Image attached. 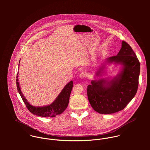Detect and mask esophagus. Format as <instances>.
Returning <instances> with one entry per match:
<instances>
[{"instance_id": "34e87169", "label": "esophagus", "mask_w": 150, "mask_h": 150, "mask_svg": "<svg viewBox=\"0 0 150 150\" xmlns=\"http://www.w3.org/2000/svg\"><path fill=\"white\" fill-rule=\"evenodd\" d=\"M86 76H87V74L86 72H82L79 75V77L80 79H84L86 77Z\"/></svg>"}]
</instances>
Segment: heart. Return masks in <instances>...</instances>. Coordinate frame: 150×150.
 Listing matches in <instances>:
<instances>
[{
	"label": "heart",
	"mask_w": 150,
	"mask_h": 150,
	"mask_svg": "<svg viewBox=\"0 0 150 150\" xmlns=\"http://www.w3.org/2000/svg\"><path fill=\"white\" fill-rule=\"evenodd\" d=\"M69 69V67H67V68H66V70H67Z\"/></svg>",
	"instance_id": "obj_1"
}]
</instances>
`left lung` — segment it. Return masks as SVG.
<instances>
[{"label": "left lung", "mask_w": 150, "mask_h": 150, "mask_svg": "<svg viewBox=\"0 0 150 150\" xmlns=\"http://www.w3.org/2000/svg\"><path fill=\"white\" fill-rule=\"evenodd\" d=\"M121 65L120 72L114 78L99 79L91 81L87 87L89 102L100 114H109L120 111L134 97L139 86L140 62L131 47L124 41L118 54L107 58L96 72L102 76L107 64Z\"/></svg>", "instance_id": "left-lung-1"}]
</instances>
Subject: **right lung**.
Returning a JSON list of instances; mask_svg holds the SVG:
<instances>
[{
    "label": "right lung",
    "mask_w": 150,
    "mask_h": 150,
    "mask_svg": "<svg viewBox=\"0 0 150 150\" xmlns=\"http://www.w3.org/2000/svg\"><path fill=\"white\" fill-rule=\"evenodd\" d=\"M18 73L17 76V87L18 93L20 94L22 99L25 103L28 110L32 114L44 117H54L56 115L62 114L67 108L70 95L73 88V81H70L67 83L55 99V100L50 105L45 106H34L31 105L24 97L22 92L20 83L18 82Z\"/></svg>",
    "instance_id": "1"
}]
</instances>
